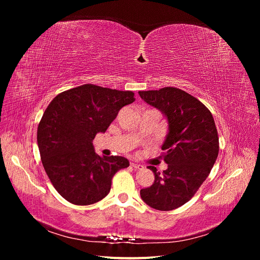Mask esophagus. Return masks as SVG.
I'll use <instances>...</instances> for the list:
<instances>
[{
	"label": "esophagus",
	"instance_id": "34e87169",
	"mask_svg": "<svg viewBox=\"0 0 260 260\" xmlns=\"http://www.w3.org/2000/svg\"><path fill=\"white\" fill-rule=\"evenodd\" d=\"M130 166H131L132 168H135V169H141V168L143 167L142 165L137 164V162H133V161H131V162H130Z\"/></svg>",
	"mask_w": 260,
	"mask_h": 260
}]
</instances>
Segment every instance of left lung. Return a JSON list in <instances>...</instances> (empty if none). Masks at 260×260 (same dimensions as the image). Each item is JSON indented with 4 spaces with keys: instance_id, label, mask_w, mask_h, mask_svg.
Listing matches in <instances>:
<instances>
[{
    "instance_id": "obj_1",
    "label": "left lung",
    "mask_w": 260,
    "mask_h": 260,
    "mask_svg": "<svg viewBox=\"0 0 260 260\" xmlns=\"http://www.w3.org/2000/svg\"><path fill=\"white\" fill-rule=\"evenodd\" d=\"M147 104L156 107L168 120V135L161 146L168 168L156 167L154 183L140 191L148 206L172 210L190 201L206 180L219 153V138L209 109L198 99L177 88L139 91Z\"/></svg>"
}]
</instances>
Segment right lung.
I'll return each instance as SVG.
<instances>
[{"label":"right lung","instance_id":"add662e5","mask_svg":"<svg viewBox=\"0 0 260 260\" xmlns=\"http://www.w3.org/2000/svg\"><path fill=\"white\" fill-rule=\"evenodd\" d=\"M135 93L83 84L55 96L39 123L37 140L44 170L62 198L75 205H91L111 191L118 170L129 160L99 156L93 140L105 132Z\"/></svg>","mask_w":260,"mask_h":260}]
</instances>
